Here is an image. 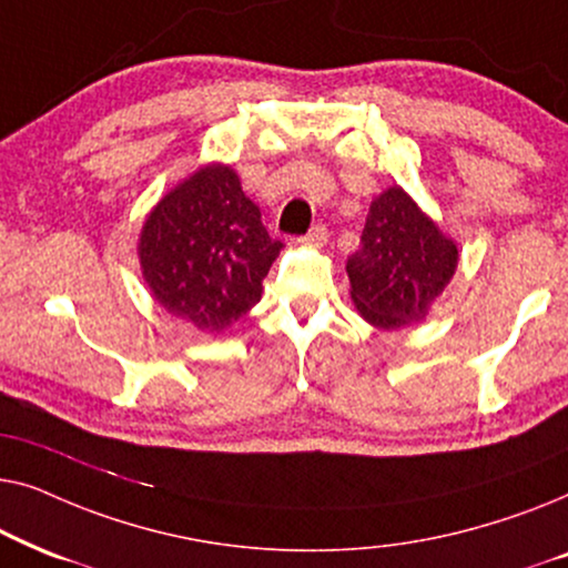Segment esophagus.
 I'll use <instances>...</instances> for the list:
<instances>
[{
	"label": "esophagus",
	"instance_id": "1",
	"mask_svg": "<svg viewBox=\"0 0 568 568\" xmlns=\"http://www.w3.org/2000/svg\"><path fill=\"white\" fill-rule=\"evenodd\" d=\"M328 237H331L328 227H325V224H315V227L310 230L305 237H300V243L310 245V247H323L325 243H328Z\"/></svg>",
	"mask_w": 568,
	"mask_h": 568
}]
</instances>
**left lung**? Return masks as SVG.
Segmentation results:
<instances>
[{
	"label": "left lung",
	"instance_id": "8db88e82",
	"mask_svg": "<svg viewBox=\"0 0 568 568\" xmlns=\"http://www.w3.org/2000/svg\"><path fill=\"white\" fill-rule=\"evenodd\" d=\"M457 243L400 185L369 204L362 245L348 255L352 302L369 325L398 331L422 323L453 282Z\"/></svg>",
	"mask_w": 568,
	"mask_h": 568
}]
</instances>
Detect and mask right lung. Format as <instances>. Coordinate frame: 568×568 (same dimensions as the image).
Instances as JSON below:
<instances>
[{
  "label": "right lung",
  "instance_id": "obj_1",
  "mask_svg": "<svg viewBox=\"0 0 568 568\" xmlns=\"http://www.w3.org/2000/svg\"><path fill=\"white\" fill-rule=\"evenodd\" d=\"M282 247V240L268 237L235 170L209 162L154 204L136 253L165 313L201 333H222L261 300Z\"/></svg>",
  "mask_w": 568,
  "mask_h": 568
}]
</instances>
